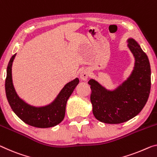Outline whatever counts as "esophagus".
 <instances>
[{"label":"esophagus","instance_id":"esophagus-1","mask_svg":"<svg viewBox=\"0 0 157 157\" xmlns=\"http://www.w3.org/2000/svg\"><path fill=\"white\" fill-rule=\"evenodd\" d=\"M90 75V71L88 69H83L80 73V78L83 81H86Z\"/></svg>","mask_w":157,"mask_h":157}]
</instances>
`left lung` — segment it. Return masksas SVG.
Returning <instances> with one entry per match:
<instances>
[{
  "mask_svg": "<svg viewBox=\"0 0 157 157\" xmlns=\"http://www.w3.org/2000/svg\"><path fill=\"white\" fill-rule=\"evenodd\" d=\"M128 47L135 57V66L127 80L114 90H107L94 79L88 81L93 115L105 124H117L132 119L143 109L150 93L148 57L133 38L128 39Z\"/></svg>",
  "mask_w": 157,
  "mask_h": 157,
  "instance_id": "1",
  "label": "left lung"
}]
</instances>
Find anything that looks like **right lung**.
Segmentation results:
<instances>
[{"mask_svg":"<svg viewBox=\"0 0 157 157\" xmlns=\"http://www.w3.org/2000/svg\"><path fill=\"white\" fill-rule=\"evenodd\" d=\"M16 53L10 58L7 67L6 93L11 109L20 119L29 126L45 128L53 127L64 119L69 98L79 83L78 78L69 82L60 91L53 102L43 107H33L19 97L12 78V65Z\"/></svg>","mask_w":157,"mask_h":157,"instance_id":"right-lung-1","label":"right lung"}]
</instances>
